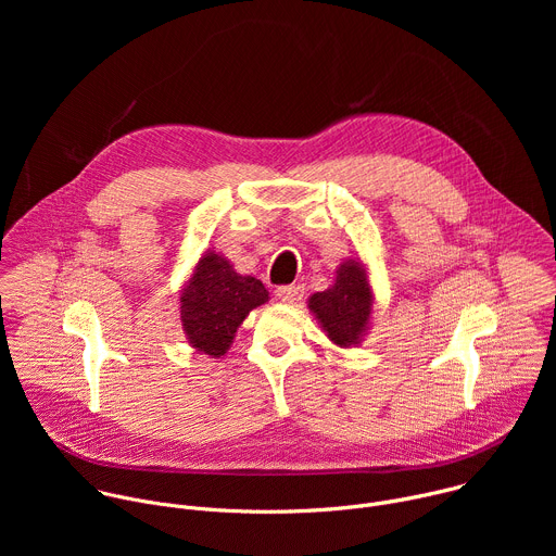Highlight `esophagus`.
Wrapping results in <instances>:
<instances>
[{
    "label": "esophagus",
    "instance_id": "34e87169",
    "mask_svg": "<svg viewBox=\"0 0 556 556\" xmlns=\"http://www.w3.org/2000/svg\"><path fill=\"white\" fill-rule=\"evenodd\" d=\"M275 294H277V299L283 301V303H299L301 296H303V286H299V283L279 286V288L275 290Z\"/></svg>",
    "mask_w": 556,
    "mask_h": 556
}]
</instances>
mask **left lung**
<instances>
[{"label": "left lung", "mask_w": 556, "mask_h": 556, "mask_svg": "<svg viewBox=\"0 0 556 556\" xmlns=\"http://www.w3.org/2000/svg\"><path fill=\"white\" fill-rule=\"evenodd\" d=\"M309 312L328 339L339 348H358L371 321L374 292L361 260H345L337 268L334 283L307 299Z\"/></svg>", "instance_id": "obj_1"}]
</instances>
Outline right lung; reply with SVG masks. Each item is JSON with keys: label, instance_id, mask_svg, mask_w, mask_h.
Returning <instances> with one entry per match:
<instances>
[{"label": "right lung", "instance_id": "right-lung-1", "mask_svg": "<svg viewBox=\"0 0 556 556\" xmlns=\"http://www.w3.org/2000/svg\"><path fill=\"white\" fill-rule=\"evenodd\" d=\"M266 301L268 290L260 279L235 273L224 255L206 251L180 290V321L189 345L211 358L224 356L237 328Z\"/></svg>", "mask_w": 556, "mask_h": 556}]
</instances>
